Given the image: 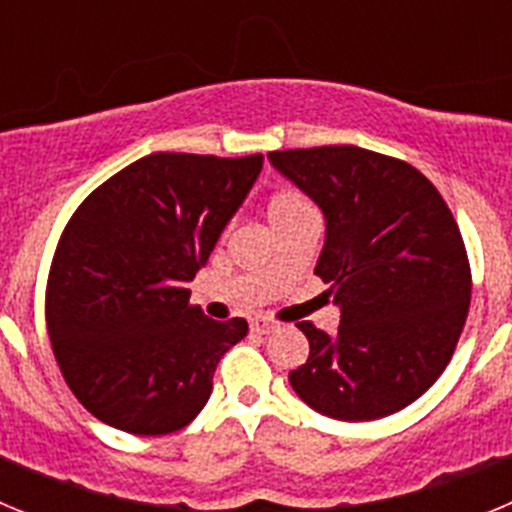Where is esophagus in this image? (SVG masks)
<instances>
[{"label": "esophagus", "instance_id": "obj_1", "mask_svg": "<svg viewBox=\"0 0 512 512\" xmlns=\"http://www.w3.org/2000/svg\"><path fill=\"white\" fill-rule=\"evenodd\" d=\"M274 328H277V325L271 323V320H266V318H253L251 320V333H259V336H269V333H274Z\"/></svg>", "mask_w": 512, "mask_h": 512}]
</instances>
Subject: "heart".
<instances>
[{
    "label": "heart",
    "instance_id": "obj_1",
    "mask_svg": "<svg viewBox=\"0 0 512 512\" xmlns=\"http://www.w3.org/2000/svg\"><path fill=\"white\" fill-rule=\"evenodd\" d=\"M307 215H315V210H312L310 200H307L305 194L297 192V189H284V192L271 197L269 220L274 228L284 223H292V220H300V217Z\"/></svg>",
    "mask_w": 512,
    "mask_h": 512
}]
</instances>
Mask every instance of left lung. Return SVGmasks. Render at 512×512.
Returning a JSON list of instances; mask_svg holds the SVG:
<instances>
[{
    "mask_svg": "<svg viewBox=\"0 0 512 512\" xmlns=\"http://www.w3.org/2000/svg\"><path fill=\"white\" fill-rule=\"evenodd\" d=\"M325 217L318 274L333 284L338 333L300 323L310 356L289 384L336 420L408 408L446 369L467 323L472 274L438 189L405 161L359 146L269 153Z\"/></svg>",
    "mask_w": 512,
    "mask_h": 512,
    "instance_id": "8db88e82",
    "label": "left lung"
}]
</instances>
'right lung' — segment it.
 Returning <instances> with one entry per match:
<instances>
[{"label":"right lung","mask_w":512,"mask_h":512,"mask_svg":"<svg viewBox=\"0 0 512 512\" xmlns=\"http://www.w3.org/2000/svg\"><path fill=\"white\" fill-rule=\"evenodd\" d=\"M264 156L151 153L94 189L53 256L45 320L61 374L102 423L164 436L192 423L217 361L248 333L189 305L197 271Z\"/></svg>","instance_id":"obj_1"}]
</instances>
